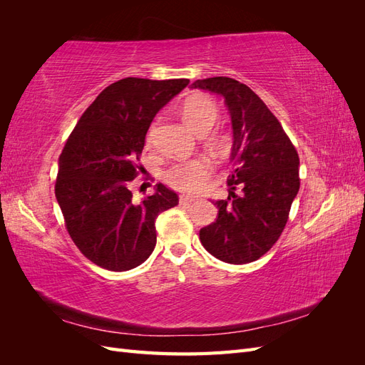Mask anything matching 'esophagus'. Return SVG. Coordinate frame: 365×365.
<instances>
[{
    "mask_svg": "<svg viewBox=\"0 0 365 365\" xmlns=\"http://www.w3.org/2000/svg\"><path fill=\"white\" fill-rule=\"evenodd\" d=\"M192 202H193L192 197H187V196H181V197H180V204H181L182 207H189V205H192Z\"/></svg>",
    "mask_w": 365,
    "mask_h": 365,
    "instance_id": "34e87169",
    "label": "esophagus"
}]
</instances>
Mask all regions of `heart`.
I'll use <instances>...</instances> for the list:
<instances>
[{"label": "heart", "instance_id": "heart-1", "mask_svg": "<svg viewBox=\"0 0 365 365\" xmlns=\"http://www.w3.org/2000/svg\"><path fill=\"white\" fill-rule=\"evenodd\" d=\"M181 115L193 132L200 135H204L205 132L212 129L215 121L219 117V108L208 96L204 94H195L187 98L181 106ZM157 121L149 126L146 134V143L150 145L155 134ZM217 146H220V140H216ZM210 173H212V164L208 160L197 157L192 160H182L176 161L168 169L164 170L163 178L173 189L180 192H197L201 190L204 184L207 182Z\"/></svg>", "mask_w": 365, "mask_h": 365}]
</instances>
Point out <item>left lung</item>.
Segmentation results:
<instances>
[{"mask_svg": "<svg viewBox=\"0 0 365 365\" xmlns=\"http://www.w3.org/2000/svg\"><path fill=\"white\" fill-rule=\"evenodd\" d=\"M192 88L222 96L233 125L231 192L215 202L217 219L201 228L200 239L219 260L254 262L272 248L288 222L300 189V158L277 117L245 83L219 76L196 81Z\"/></svg>", "mask_w": 365, "mask_h": 365, "instance_id": "obj_1", "label": "left lung"}]
</instances>
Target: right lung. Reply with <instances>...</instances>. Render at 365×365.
<instances>
[{
  "label": "right lung",
  "instance_id": "1",
  "mask_svg": "<svg viewBox=\"0 0 365 365\" xmlns=\"http://www.w3.org/2000/svg\"><path fill=\"white\" fill-rule=\"evenodd\" d=\"M187 85L189 79L117 81L86 108L65 143L54 193L74 245L97 267L141 264L157 244V216L178 205L163 184L141 202L129 187L153 117Z\"/></svg>",
  "mask_w": 365,
  "mask_h": 365
}]
</instances>
